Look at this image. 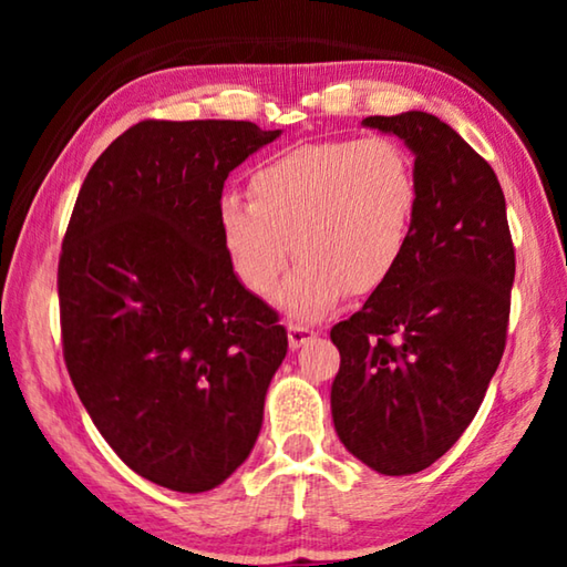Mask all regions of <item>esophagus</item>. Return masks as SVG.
I'll list each match as a JSON object with an SVG mask.
<instances>
[{"instance_id":"obj_1","label":"esophagus","mask_w":567,"mask_h":567,"mask_svg":"<svg viewBox=\"0 0 567 567\" xmlns=\"http://www.w3.org/2000/svg\"><path fill=\"white\" fill-rule=\"evenodd\" d=\"M287 340H290V348L297 350L310 340H315V330L307 328V324H300V322H290L287 324Z\"/></svg>"}]
</instances>
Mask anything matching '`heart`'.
<instances>
[{"label":"heart","mask_w":567,"mask_h":567,"mask_svg":"<svg viewBox=\"0 0 567 567\" xmlns=\"http://www.w3.org/2000/svg\"><path fill=\"white\" fill-rule=\"evenodd\" d=\"M420 182L405 147L385 137L338 140L277 152L249 175V199L219 197L217 225L233 270L295 318L318 320L344 295L385 287L415 233Z\"/></svg>","instance_id":"b5f03b06"}]
</instances>
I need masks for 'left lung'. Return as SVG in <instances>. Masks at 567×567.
<instances>
[{
	"instance_id": "left-lung-1",
	"label": "left lung",
	"mask_w": 567,
	"mask_h": 567,
	"mask_svg": "<svg viewBox=\"0 0 567 567\" xmlns=\"http://www.w3.org/2000/svg\"><path fill=\"white\" fill-rule=\"evenodd\" d=\"M415 155L420 209L395 277L330 330L342 445L382 475L420 473L473 422L501 364L515 247L493 167L427 112L368 117Z\"/></svg>"
}]
</instances>
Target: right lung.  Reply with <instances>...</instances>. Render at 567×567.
<instances>
[{
	"label": "right lung",
	"mask_w": 567,
	"mask_h": 567,
	"mask_svg": "<svg viewBox=\"0 0 567 567\" xmlns=\"http://www.w3.org/2000/svg\"><path fill=\"white\" fill-rule=\"evenodd\" d=\"M277 137L235 120L134 124L87 172L62 239L72 385L122 463L169 491H213L245 463L287 354L217 225L229 172Z\"/></svg>",
	"instance_id": "right-lung-1"
}]
</instances>
